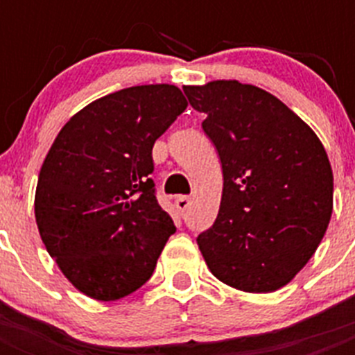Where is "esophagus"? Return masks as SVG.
I'll return each mask as SVG.
<instances>
[{
  "label": "esophagus",
  "mask_w": 355,
  "mask_h": 355,
  "mask_svg": "<svg viewBox=\"0 0 355 355\" xmlns=\"http://www.w3.org/2000/svg\"><path fill=\"white\" fill-rule=\"evenodd\" d=\"M189 205H191V199H189V197H186V195H180V197H177V199H175V206H177V210L180 211V214H186L189 208Z\"/></svg>",
  "instance_id": "1"
}]
</instances>
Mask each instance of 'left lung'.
<instances>
[{"label":"left lung","instance_id":"8db88e82","mask_svg":"<svg viewBox=\"0 0 355 355\" xmlns=\"http://www.w3.org/2000/svg\"><path fill=\"white\" fill-rule=\"evenodd\" d=\"M223 166L214 227L197 237L211 275L247 293L287 286L322 241L334 173L317 134L269 92L239 80L184 86Z\"/></svg>","mask_w":355,"mask_h":355}]
</instances>
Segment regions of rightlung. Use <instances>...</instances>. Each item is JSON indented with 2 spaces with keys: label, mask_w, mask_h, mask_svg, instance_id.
<instances>
[{
  "label": "right lung",
  "mask_w": 355,
  "mask_h": 355,
  "mask_svg": "<svg viewBox=\"0 0 355 355\" xmlns=\"http://www.w3.org/2000/svg\"><path fill=\"white\" fill-rule=\"evenodd\" d=\"M186 107L177 86H132L86 105L53 141L36 184V225L86 297L112 302L139 289L177 230L150 173L153 145Z\"/></svg>",
  "instance_id": "right-lung-1"
}]
</instances>
